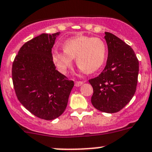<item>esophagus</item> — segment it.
<instances>
[{"label": "esophagus", "mask_w": 152, "mask_h": 152, "mask_svg": "<svg viewBox=\"0 0 152 152\" xmlns=\"http://www.w3.org/2000/svg\"><path fill=\"white\" fill-rule=\"evenodd\" d=\"M83 84V82H82V81H76V83H75V86H76V87L81 86Z\"/></svg>", "instance_id": "esophagus-1"}]
</instances>
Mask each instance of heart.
<instances>
[{
  "instance_id": "b5f03b06",
  "label": "heart",
  "mask_w": 152,
  "mask_h": 152,
  "mask_svg": "<svg viewBox=\"0 0 152 152\" xmlns=\"http://www.w3.org/2000/svg\"><path fill=\"white\" fill-rule=\"evenodd\" d=\"M64 50H53L51 57L54 65L61 73H67L72 66L73 58L81 70L94 73L102 67L107 54L105 42L98 37L80 35L67 39Z\"/></svg>"
}]
</instances>
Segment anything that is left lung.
Here are the masks:
<instances>
[{"label": "left lung", "instance_id": "obj_1", "mask_svg": "<svg viewBox=\"0 0 152 152\" xmlns=\"http://www.w3.org/2000/svg\"><path fill=\"white\" fill-rule=\"evenodd\" d=\"M108 56L101 74L88 80L93 88L91 104L97 110L116 113L135 95L138 83L139 61L132 48L118 37L105 32Z\"/></svg>", "mask_w": 152, "mask_h": 152}]
</instances>
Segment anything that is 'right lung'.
<instances>
[{
	"mask_svg": "<svg viewBox=\"0 0 152 152\" xmlns=\"http://www.w3.org/2000/svg\"><path fill=\"white\" fill-rule=\"evenodd\" d=\"M60 32L43 33L26 42L12 66V79L20 103L35 117L46 120L57 118L64 112L72 80L56 69L51 50Z\"/></svg>",
	"mask_w": 152,
	"mask_h": 152,
	"instance_id": "obj_1",
	"label": "right lung"
}]
</instances>
